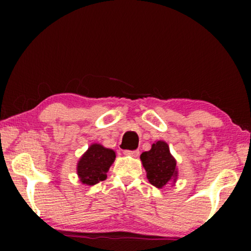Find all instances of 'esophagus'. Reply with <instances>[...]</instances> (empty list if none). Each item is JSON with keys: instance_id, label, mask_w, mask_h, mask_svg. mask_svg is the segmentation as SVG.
Returning <instances> with one entry per match:
<instances>
[{"instance_id": "obj_1", "label": "esophagus", "mask_w": 251, "mask_h": 251, "mask_svg": "<svg viewBox=\"0 0 251 251\" xmlns=\"http://www.w3.org/2000/svg\"><path fill=\"white\" fill-rule=\"evenodd\" d=\"M123 154H125V155H129V156H133V157H136V156H138L139 155V151H130V150H126L125 152H123Z\"/></svg>"}]
</instances>
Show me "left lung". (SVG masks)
<instances>
[{
  "label": "left lung",
  "mask_w": 251,
  "mask_h": 251,
  "mask_svg": "<svg viewBox=\"0 0 251 251\" xmlns=\"http://www.w3.org/2000/svg\"><path fill=\"white\" fill-rule=\"evenodd\" d=\"M140 160L147 173V179L153 186L162 188L170 180H176V160L170 154L167 143L159 140L153 144L149 152L142 153Z\"/></svg>",
  "instance_id": "8db88e82"
}]
</instances>
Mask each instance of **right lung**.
<instances>
[{
	"mask_svg": "<svg viewBox=\"0 0 251 251\" xmlns=\"http://www.w3.org/2000/svg\"><path fill=\"white\" fill-rule=\"evenodd\" d=\"M115 160V152L99 144H92L77 163V175L83 184L95 185L107 178V171Z\"/></svg>",
	"mask_w": 251,
	"mask_h": 251,
	"instance_id": "right-lung-1",
	"label": "right lung"
}]
</instances>
